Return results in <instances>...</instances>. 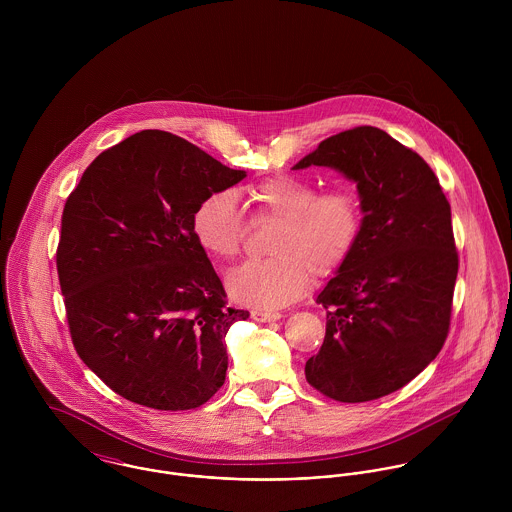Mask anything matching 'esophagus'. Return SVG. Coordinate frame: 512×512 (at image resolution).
Here are the masks:
<instances>
[{
    "mask_svg": "<svg viewBox=\"0 0 512 512\" xmlns=\"http://www.w3.org/2000/svg\"><path fill=\"white\" fill-rule=\"evenodd\" d=\"M252 319H254V321H260V323H270V321L282 319V313H270V311L254 309V311H252Z\"/></svg>",
    "mask_w": 512,
    "mask_h": 512,
    "instance_id": "esophagus-1",
    "label": "esophagus"
}]
</instances>
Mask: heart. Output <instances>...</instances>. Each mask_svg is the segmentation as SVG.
<instances>
[{
    "mask_svg": "<svg viewBox=\"0 0 512 512\" xmlns=\"http://www.w3.org/2000/svg\"><path fill=\"white\" fill-rule=\"evenodd\" d=\"M252 222H278L268 260L240 266L228 280L230 295L250 307L274 311L307 292L311 274L333 276L355 252L365 213L359 193L333 187L319 193L309 179L274 175L248 189ZM248 222L228 191L207 195L191 217V232L205 254L234 260L248 236Z\"/></svg>",
    "mask_w": 512,
    "mask_h": 512,
    "instance_id": "obj_1",
    "label": "heart"
}]
</instances>
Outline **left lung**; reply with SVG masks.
Here are the masks:
<instances>
[{"instance_id": "left-lung-1", "label": "left lung", "mask_w": 512, "mask_h": 512, "mask_svg": "<svg viewBox=\"0 0 512 512\" xmlns=\"http://www.w3.org/2000/svg\"><path fill=\"white\" fill-rule=\"evenodd\" d=\"M309 165L357 183L365 226L317 295L327 327L305 378L337 402L376 400L416 378L447 339L459 270L451 207L432 167L372 126L323 140L293 169Z\"/></svg>"}]
</instances>
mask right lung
Segmentation results:
<instances>
[{
    "label": "right lung",
    "mask_w": 512,
    "mask_h": 512,
    "mask_svg": "<svg viewBox=\"0 0 512 512\" xmlns=\"http://www.w3.org/2000/svg\"><path fill=\"white\" fill-rule=\"evenodd\" d=\"M246 177L187 140L138 132L82 173L57 272L74 349L108 388L153 410L203 406L224 384L228 307L191 232L197 205Z\"/></svg>",
    "instance_id": "1"
}]
</instances>
